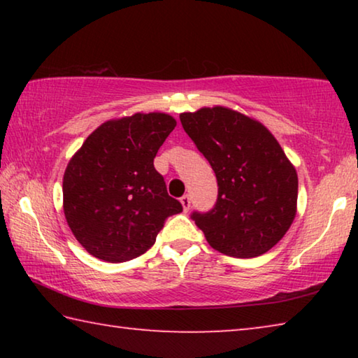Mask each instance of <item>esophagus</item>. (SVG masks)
<instances>
[{
  "mask_svg": "<svg viewBox=\"0 0 358 358\" xmlns=\"http://www.w3.org/2000/svg\"><path fill=\"white\" fill-rule=\"evenodd\" d=\"M180 202H181V205H183V210H185V211L189 210V207H191V197H189V194H185V196L180 199Z\"/></svg>",
  "mask_w": 358,
  "mask_h": 358,
  "instance_id": "esophagus-1",
  "label": "esophagus"
}]
</instances>
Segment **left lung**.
Segmentation results:
<instances>
[{
	"label": "left lung",
	"instance_id": "obj_1",
	"mask_svg": "<svg viewBox=\"0 0 358 358\" xmlns=\"http://www.w3.org/2000/svg\"><path fill=\"white\" fill-rule=\"evenodd\" d=\"M180 121L217 180L215 207L191 215L210 246L240 259L270 251L294 222L299 196L281 145L257 120L227 107L181 113Z\"/></svg>",
	"mask_w": 358,
	"mask_h": 358
}]
</instances>
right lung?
I'll list each match as a JSON object with an SVG mask.
<instances>
[{
  "label": "right lung",
  "mask_w": 358,
  "mask_h": 358,
  "mask_svg": "<svg viewBox=\"0 0 358 358\" xmlns=\"http://www.w3.org/2000/svg\"><path fill=\"white\" fill-rule=\"evenodd\" d=\"M175 126L173 117L159 112L106 121L71 157L63 210L92 256L112 264L142 256L167 217L183 211L153 164Z\"/></svg>",
  "instance_id": "1"
}]
</instances>
